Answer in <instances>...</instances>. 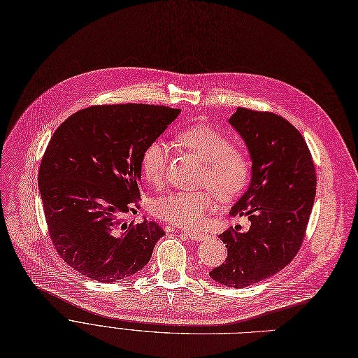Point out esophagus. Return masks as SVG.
Returning <instances> with one entry per match:
<instances>
[{"instance_id": "34e87169", "label": "esophagus", "mask_w": 358, "mask_h": 358, "mask_svg": "<svg viewBox=\"0 0 358 358\" xmlns=\"http://www.w3.org/2000/svg\"><path fill=\"white\" fill-rule=\"evenodd\" d=\"M184 235H185L187 238L193 239V241H203V239H208V238H209V235L201 234V232H194V231H185Z\"/></svg>"}]
</instances>
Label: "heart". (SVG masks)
Returning a JSON list of instances; mask_svg holds the SVG:
<instances>
[{
  "label": "heart",
  "instance_id": "obj_1",
  "mask_svg": "<svg viewBox=\"0 0 358 358\" xmlns=\"http://www.w3.org/2000/svg\"><path fill=\"white\" fill-rule=\"evenodd\" d=\"M176 142L204 162L201 184L209 185L220 200H231L247 189L251 180V161L242 149L232 146L222 131L208 126H193L178 131ZM168 154L162 142L149 143L142 154L141 168L148 182L159 185L166 173ZM215 208L209 190L173 192L150 204L152 213L182 228H200Z\"/></svg>",
  "mask_w": 358,
  "mask_h": 358
}]
</instances>
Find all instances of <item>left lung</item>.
<instances>
[{
  "mask_svg": "<svg viewBox=\"0 0 358 358\" xmlns=\"http://www.w3.org/2000/svg\"><path fill=\"white\" fill-rule=\"evenodd\" d=\"M229 123L252 159L250 189L231 209L251 227L219 235L227 261L210 271L217 283L242 289L283 270L302 247L316 193V171L300 131L271 111L238 107Z\"/></svg>",
  "mask_w": 358,
  "mask_h": 358,
  "instance_id": "left-lung-1",
  "label": "left lung"
}]
</instances>
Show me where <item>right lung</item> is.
<instances>
[{"label": "right lung", "mask_w": 358, "mask_h": 358, "mask_svg": "<svg viewBox=\"0 0 358 358\" xmlns=\"http://www.w3.org/2000/svg\"><path fill=\"white\" fill-rule=\"evenodd\" d=\"M178 108L101 104L69 116L45 150L39 189L49 236L69 267L113 283L142 270L165 235L157 222L126 223L141 199V161Z\"/></svg>", "instance_id": "right-lung-1"}]
</instances>
